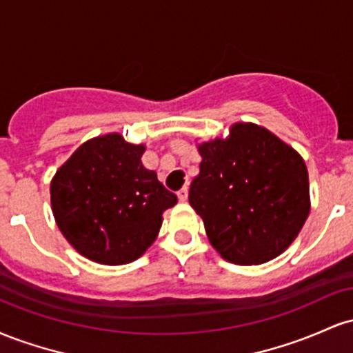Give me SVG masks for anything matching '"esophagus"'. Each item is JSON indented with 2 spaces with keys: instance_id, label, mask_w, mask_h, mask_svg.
I'll use <instances>...</instances> for the list:
<instances>
[{
  "instance_id": "34e87169",
  "label": "esophagus",
  "mask_w": 353,
  "mask_h": 353,
  "mask_svg": "<svg viewBox=\"0 0 353 353\" xmlns=\"http://www.w3.org/2000/svg\"><path fill=\"white\" fill-rule=\"evenodd\" d=\"M188 196H189V192H188V188H182L179 192H177V197H179V201L181 202H185L188 201Z\"/></svg>"
}]
</instances>
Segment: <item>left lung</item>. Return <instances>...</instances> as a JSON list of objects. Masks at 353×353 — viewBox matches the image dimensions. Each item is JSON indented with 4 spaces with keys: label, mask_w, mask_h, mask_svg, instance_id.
<instances>
[{
    "label": "left lung",
    "mask_w": 353,
    "mask_h": 353,
    "mask_svg": "<svg viewBox=\"0 0 353 353\" xmlns=\"http://www.w3.org/2000/svg\"><path fill=\"white\" fill-rule=\"evenodd\" d=\"M202 161L189 204L210 245L237 265L279 257L310 212L309 172L302 156L274 132L234 123L228 137L197 144Z\"/></svg>",
    "instance_id": "8db88e82"
}]
</instances>
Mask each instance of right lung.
Here are the masks:
<instances>
[{
    "mask_svg": "<svg viewBox=\"0 0 353 353\" xmlns=\"http://www.w3.org/2000/svg\"><path fill=\"white\" fill-rule=\"evenodd\" d=\"M144 144L119 132L92 137L51 179V209L66 241L104 265L136 261L152 245L176 194L143 165Z\"/></svg>",
    "mask_w": 353,
    "mask_h": 353,
    "instance_id": "right-lung-1",
    "label": "right lung"
}]
</instances>
